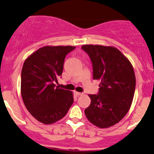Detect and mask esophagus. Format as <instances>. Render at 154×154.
Wrapping results in <instances>:
<instances>
[{
	"label": "esophagus",
	"instance_id": "34e87169",
	"mask_svg": "<svg viewBox=\"0 0 154 154\" xmlns=\"http://www.w3.org/2000/svg\"><path fill=\"white\" fill-rule=\"evenodd\" d=\"M74 94H75V95H77V96H82V95H83V94H82V93L77 92V91H75V92H74Z\"/></svg>",
	"mask_w": 154,
	"mask_h": 154
}]
</instances>
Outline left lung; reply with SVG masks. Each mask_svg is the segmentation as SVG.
I'll return each mask as SVG.
<instances>
[{
	"label": "left lung",
	"mask_w": 154,
	"mask_h": 154,
	"mask_svg": "<svg viewBox=\"0 0 154 154\" xmlns=\"http://www.w3.org/2000/svg\"><path fill=\"white\" fill-rule=\"evenodd\" d=\"M93 64V77L100 80L98 95L89 94L91 102L85 109L88 120L101 129L114 126L129 110L136 78L131 62L115 47L85 45Z\"/></svg>",
	"instance_id": "8db88e82"
}]
</instances>
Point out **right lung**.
<instances>
[{
	"instance_id": "1",
	"label": "right lung",
	"mask_w": 154,
	"mask_h": 154,
	"mask_svg": "<svg viewBox=\"0 0 154 154\" xmlns=\"http://www.w3.org/2000/svg\"><path fill=\"white\" fill-rule=\"evenodd\" d=\"M74 46H45L25 59L21 73V95L31 116L44 124H52L66 115L74 102L73 92L59 88L66 55Z\"/></svg>"
}]
</instances>
